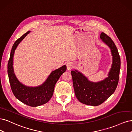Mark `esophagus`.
<instances>
[{
    "instance_id": "obj_1",
    "label": "esophagus",
    "mask_w": 132,
    "mask_h": 132,
    "mask_svg": "<svg viewBox=\"0 0 132 132\" xmlns=\"http://www.w3.org/2000/svg\"><path fill=\"white\" fill-rule=\"evenodd\" d=\"M74 67V64L73 63L68 62L67 64V68L68 70H71Z\"/></svg>"
}]
</instances>
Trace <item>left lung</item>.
<instances>
[{
	"label": "left lung",
	"instance_id": "obj_1",
	"mask_svg": "<svg viewBox=\"0 0 132 132\" xmlns=\"http://www.w3.org/2000/svg\"><path fill=\"white\" fill-rule=\"evenodd\" d=\"M100 38L110 47L113 56L109 77L98 82H93L76 70L71 71L76 97L84 104L94 106L101 105L113 94L118 85L121 68L120 56L112 39L104 32L101 34Z\"/></svg>",
	"mask_w": 132,
	"mask_h": 132
}]
</instances>
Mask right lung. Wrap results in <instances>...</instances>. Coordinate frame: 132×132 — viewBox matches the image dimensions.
<instances>
[{
    "instance_id": "1",
    "label": "right lung",
    "mask_w": 132,
    "mask_h": 132,
    "mask_svg": "<svg viewBox=\"0 0 132 132\" xmlns=\"http://www.w3.org/2000/svg\"><path fill=\"white\" fill-rule=\"evenodd\" d=\"M30 32L26 34L18 39L12 47L10 58L7 64V74L11 89L15 96L25 104L31 107H36L45 104L52 97L55 84L61 75L67 70L66 65L53 71L46 81L38 87H27L20 82L14 73L13 62L15 49L22 39Z\"/></svg>"
}]
</instances>
